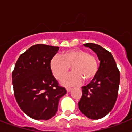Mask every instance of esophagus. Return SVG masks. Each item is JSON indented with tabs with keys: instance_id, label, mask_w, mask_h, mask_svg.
Returning a JSON list of instances; mask_svg holds the SVG:
<instances>
[{
	"instance_id": "obj_1",
	"label": "esophagus",
	"mask_w": 132,
	"mask_h": 132,
	"mask_svg": "<svg viewBox=\"0 0 132 132\" xmlns=\"http://www.w3.org/2000/svg\"><path fill=\"white\" fill-rule=\"evenodd\" d=\"M71 90H72L71 88H66V92H70Z\"/></svg>"
}]
</instances>
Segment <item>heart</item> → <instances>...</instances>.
Here are the masks:
<instances>
[{"instance_id":"1","label":"heart","mask_w":132,"mask_h":132,"mask_svg":"<svg viewBox=\"0 0 132 132\" xmlns=\"http://www.w3.org/2000/svg\"><path fill=\"white\" fill-rule=\"evenodd\" d=\"M72 68V73L62 78L60 82L64 86H77L83 82L92 81L98 72V63L94 56L79 49L64 51L61 55H55L49 62L50 70L56 79H60Z\"/></svg>"}]
</instances>
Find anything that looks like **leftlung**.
Returning <instances> with one entry per match:
<instances>
[{
  "mask_svg": "<svg viewBox=\"0 0 132 132\" xmlns=\"http://www.w3.org/2000/svg\"><path fill=\"white\" fill-rule=\"evenodd\" d=\"M84 46L96 54L100 64L96 76L86 86L82 87L79 109L89 119H100L106 116L114 105L118 96L120 72L108 51L93 43Z\"/></svg>",
  "mask_w": 132,
  "mask_h": 132,
  "instance_id": "obj_1",
  "label": "left lung"
}]
</instances>
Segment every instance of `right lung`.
Listing matches in <instances>:
<instances>
[{
    "label": "right lung",
    "mask_w": 132,
    "mask_h": 132,
    "mask_svg": "<svg viewBox=\"0 0 132 132\" xmlns=\"http://www.w3.org/2000/svg\"><path fill=\"white\" fill-rule=\"evenodd\" d=\"M59 47L32 46L20 55L12 72L14 96L21 110L35 120H48L56 114L66 89L58 85L50 70V60Z\"/></svg>",
    "instance_id": "right-lung-1"
}]
</instances>
